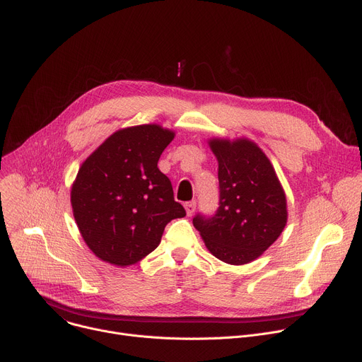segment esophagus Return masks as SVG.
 Masks as SVG:
<instances>
[{"label":"esophagus","instance_id":"esophagus-1","mask_svg":"<svg viewBox=\"0 0 362 362\" xmlns=\"http://www.w3.org/2000/svg\"><path fill=\"white\" fill-rule=\"evenodd\" d=\"M185 208H186V214L191 217L194 213H195V208H197V202L195 201H191V202H186L185 204Z\"/></svg>","mask_w":362,"mask_h":362}]
</instances>
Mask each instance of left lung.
Instances as JSON below:
<instances>
[{"label":"left lung","mask_w":362,"mask_h":362,"mask_svg":"<svg viewBox=\"0 0 362 362\" xmlns=\"http://www.w3.org/2000/svg\"><path fill=\"white\" fill-rule=\"evenodd\" d=\"M218 161L220 206L214 217L194 218L206 250L232 265L267 251L288 223L286 194L262 149L248 138L208 141Z\"/></svg>","instance_id":"obj_1"}]
</instances>
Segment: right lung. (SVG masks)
Masks as SVG:
<instances>
[{"mask_svg": "<svg viewBox=\"0 0 362 362\" xmlns=\"http://www.w3.org/2000/svg\"><path fill=\"white\" fill-rule=\"evenodd\" d=\"M175 135L156 123L124 127L82 163L70 202L85 243L101 261L136 264L160 245L168 221L186 216L157 165Z\"/></svg>", "mask_w": 362, "mask_h": 362, "instance_id": "add662e5", "label": "right lung"}]
</instances>
